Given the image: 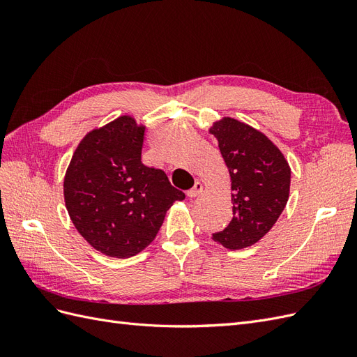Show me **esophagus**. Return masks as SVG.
Here are the masks:
<instances>
[{"label": "esophagus", "instance_id": "obj_1", "mask_svg": "<svg viewBox=\"0 0 357 357\" xmlns=\"http://www.w3.org/2000/svg\"><path fill=\"white\" fill-rule=\"evenodd\" d=\"M202 190H204L202 183L195 181V185H193V188H192V189H189V190L186 192V195H188L189 198H197V197L199 195V193H202Z\"/></svg>", "mask_w": 357, "mask_h": 357}]
</instances>
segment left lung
<instances>
[{
	"label": "left lung",
	"mask_w": 357,
	"mask_h": 357,
	"mask_svg": "<svg viewBox=\"0 0 357 357\" xmlns=\"http://www.w3.org/2000/svg\"><path fill=\"white\" fill-rule=\"evenodd\" d=\"M208 132L218 138L231 177L234 218L213 240L229 250L250 247L283 213L290 192V167L271 139L253 126L222 117Z\"/></svg>",
	"instance_id": "left-lung-1"
}]
</instances>
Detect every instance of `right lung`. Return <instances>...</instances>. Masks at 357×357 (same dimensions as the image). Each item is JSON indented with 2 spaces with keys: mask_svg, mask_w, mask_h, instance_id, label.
Listing matches in <instances>:
<instances>
[{
  "mask_svg": "<svg viewBox=\"0 0 357 357\" xmlns=\"http://www.w3.org/2000/svg\"><path fill=\"white\" fill-rule=\"evenodd\" d=\"M146 125L119 116L86 134L63 177V199L75 229L95 250L126 259L155 240L165 214L185 193L162 169L142 162Z\"/></svg>",
  "mask_w": 357,
  "mask_h": 357,
  "instance_id": "obj_1",
  "label": "right lung"
}]
</instances>
